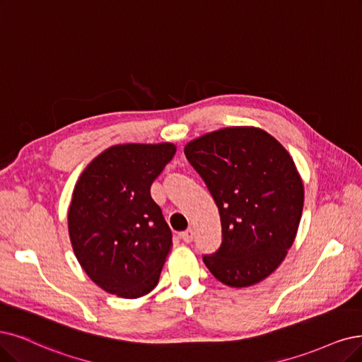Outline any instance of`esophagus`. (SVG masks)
Wrapping results in <instances>:
<instances>
[{
  "label": "esophagus",
  "mask_w": 362,
  "mask_h": 362,
  "mask_svg": "<svg viewBox=\"0 0 362 362\" xmlns=\"http://www.w3.org/2000/svg\"><path fill=\"white\" fill-rule=\"evenodd\" d=\"M180 238L183 240L185 243H191L192 240H194V230H192V228H188L186 231L180 233Z\"/></svg>",
  "instance_id": "1"
}]
</instances>
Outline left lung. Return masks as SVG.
Segmentation results:
<instances>
[{"label": "left lung", "mask_w": 362, "mask_h": 362, "mask_svg": "<svg viewBox=\"0 0 362 362\" xmlns=\"http://www.w3.org/2000/svg\"><path fill=\"white\" fill-rule=\"evenodd\" d=\"M185 155L215 199L221 247L203 261L231 288L270 276L296 240L304 186L293 159L269 132L255 127L213 131L185 146Z\"/></svg>", "instance_id": "8db88e82"}]
</instances>
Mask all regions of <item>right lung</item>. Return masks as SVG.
Masks as SVG:
<instances>
[{"label":"right lung","mask_w":362,"mask_h":362,"mask_svg":"<svg viewBox=\"0 0 362 362\" xmlns=\"http://www.w3.org/2000/svg\"><path fill=\"white\" fill-rule=\"evenodd\" d=\"M174 153L173 143L116 144L80 174L70 240L78 264L105 292L139 298L158 285L173 240L151 186Z\"/></svg>","instance_id":"right-lung-1"}]
</instances>
